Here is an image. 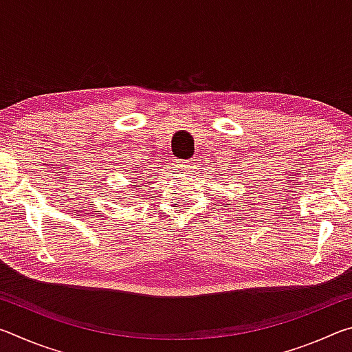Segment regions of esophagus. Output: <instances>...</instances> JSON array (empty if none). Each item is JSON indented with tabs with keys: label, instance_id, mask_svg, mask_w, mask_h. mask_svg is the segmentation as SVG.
<instances>
[{
	"label": "esophagus",
	"instance_id": "1",
	"mask_svg": "<svg viewBox=\"0 0 352 352\" xmlns=\"http://www.w3.org/2000/svg\"><path fill=\"white\" fill-rule=\"evenodd\" d=\"M192 160H175V168L177 169H188Z\"/></svg>",
	"mask_w": 352,
	"mask_h": 352
}]
</instances>
